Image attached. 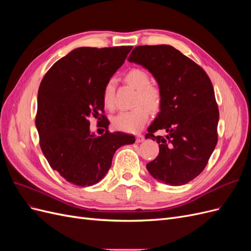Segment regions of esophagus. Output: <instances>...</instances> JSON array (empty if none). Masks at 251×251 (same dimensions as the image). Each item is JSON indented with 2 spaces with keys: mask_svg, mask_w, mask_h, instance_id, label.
I'll return each mask as SVG.
<instances>
[{
  "mask_svg": "<svg viewBox=\"0 0 251 251\" xmlns=\"http://www.w3.org/2000/svg\"><path fill=\"white\" fill-rule=\"evenodd\" d=\"M144 140V137L142 135H137L136 136V142H138V143H140V142H142Z\"/></svg>",
  "mask_w": 251,
  "mask_h": 251,
  "instance_id": "1",
  "label": "esophagus"
}]
</instances>
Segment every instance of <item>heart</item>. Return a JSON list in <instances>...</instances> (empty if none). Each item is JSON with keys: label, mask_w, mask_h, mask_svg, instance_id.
Wrapping results in <instances>:
<instances>
[{"label": "heart", "mask_w": 251, "mask_h": 251, "mask_svg": "<svg viewBox=\"0 0 251 251\" xmlns=\"http://www.w3.org/2000/svg\"><path fill=\"white\" fill-rule=\"evenodd\" d=\"M126 80L138 90L136 103L146 105L151 112H157L160 109L162 93L157 86L150 83V75L146 70L140 68L131 69L126 74ZM114 90H115V80L111 78L104 85L102 92V102L104 107L110 110L114 108ZM145 107L139 105L134 110L118 113L117 115L112 117L113 127L126 133H137L148 120L149 114Z\"/></svg>", "instance_id": "obj_1"}]
</instances>
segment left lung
<instances>
[{"mask_svg":"<svg viewBox=\"0 0 251 251\" xmlns=\"http://www.w3.org/2000/svg\"><path fill=\"white\" fill-rule=\"evenodd\" d=\"M127 60L149 70L162 93L160 112L146 135L158 142L159 154L147 169L165 184H186L202 173L217 146L219 110L211 81L169 45L135 47ZM158 129L168 135L155 136Z\"/></svg>","mask_w":251,"mask_h":251,"instance_id":"1","label":"left lung"}]
</instances>
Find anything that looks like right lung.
I'll use <instances>...</instances> for the list:
<instances>
[{"label": "right lung", "instance_id": "obj_1", "mask_svg": "<svg viewBox=\"0 0 251 251\" xmlns=\"http://www.w3.org/2000/svg\"><path fill=\"white\" fill-rule=\"evenodd\" d=\"M131 49L76 48L58 59L41 82L35 118L40 146L51 168L74 185L98 183L110 170L115 151L135 142L132 135L110 133L108 119L107 131L96 136L89 121L103 112L104 85Z\"/></svg>", "mask_w": 251, "mask_h": 251}]
</instances>
